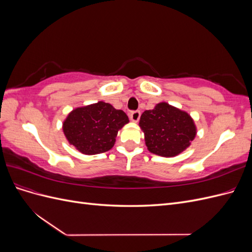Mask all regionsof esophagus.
Instances as JSON below:
<instances>
[{
	"instance_id": "1",
	"label": "esophagus",
	"mask_w": 252,
	"mask_h": 252,
	"mask_svg": "<svg viewBox=\"0 0 252 252\" xmlns=\"http://www.w3.org/2000/svg\"><path fill=\"white\" fill-rule=\"evenodd\" d=\"M140 117H141L140 111H132V112H130V114H129V118H130V120L132 122H134V123H136V122H139Z\"/></svg>"
}]
</instances>
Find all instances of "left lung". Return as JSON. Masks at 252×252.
<instances>
[{"instance_id":"8db88e82","label":"left lung","mask_w":252,"mask_h":252,"mask_svg":"<svg viewBox=\"0 0 252 252\" xmlns=\"http://www.w3.org/2000/svg\"><path fill=\"white\" fill-rule=\"evenodd\" d=\"M139 126L144 132L147 149L161 157L172 158L186 150L196 135V126L190 114L166 102L145 110Z\"/></svg>"}]
</instances>
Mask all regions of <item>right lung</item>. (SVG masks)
Segmentation results:
<instances>
[{"mask_svg": "<svg viewBox=\"0 0 252 252\" xmlns=\"http://www.w3.org/2000/svg\"><path fill=\"white\" fill-rule=\"evenodd\" d=\"M129 123L127 114L100 101L71 110L63 122V132L81 154L93 156L110 150L120 129Z\"/></svg>", "mask_w": 252, "mask_h": 252, "instance_id": "add662e5", "label": "right lung"}]
</instances>
